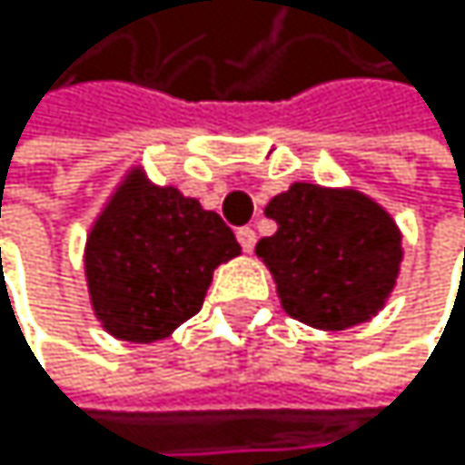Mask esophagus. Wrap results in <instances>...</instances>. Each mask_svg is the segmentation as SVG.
I'll list each match as a JSON object with an SVG mask.
<instances>
[{"instance_id": "obj_1", "label": "esophagus", "mask_w": 465, "mask_h": 465, "mask_svg": "<svg viewBox=\"0 0 465 465\" xmlns=\"http://www.w3.org/2000/svg\"><path fill=\"white\" fill-rule=\"evenodd\" d=\"M237 240H240L242 251L251 253L253 245H256V231H253V228H240V231H237Z\"/></svg>"}]
</instances>
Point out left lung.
<instances>
[{"instance_id": "1", "label": "left lung", "mask_w": 465, "mask_h": 465, "mask_svg": "<svg viewBox=\"0 0 465 465\" xmlns=\"http://www.w3.org/2000/svg\"><path fill=\"white\" fill-rule=\"evenodd\" d=\"M276 234L256 245L290 318L343 331L377 315L396 287L401 231L357 189L292 183L267 203Z\"/></svg>"}]
</instances>
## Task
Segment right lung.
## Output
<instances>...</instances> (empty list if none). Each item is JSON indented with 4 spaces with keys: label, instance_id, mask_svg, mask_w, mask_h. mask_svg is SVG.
<instances>
[{
    "label": "right lung",
    "instance_id": "1",
    "mask_svg": "<svg viewBox=\"0 0 465 465\" xmlns=\"http://www.w3.org/2000/svg\"><path fill=\"white\" fill-rule=\"evenodd\" d=\"M240 256L220 214L134 167L85 240L92 310L119 341L155 343L203 307L214 271Z\"/></svg>",
    "mask_w": 465,
    "mask_h": 465
}]
</instances>
